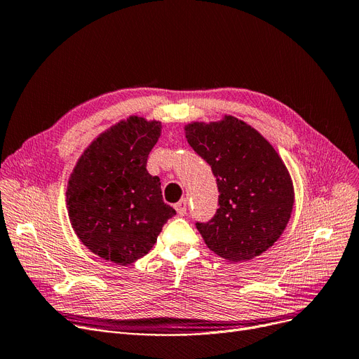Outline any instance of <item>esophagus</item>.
I'll list each match as a JSON object with an SVG mask.
<instances>
[{
    "label": "esophagus",
    "mask_w": 359,
    "mask_h": 359,
    "mask_svg": "<svg viewBox=\"0 0 359 359\" xmlns=\"http://www.w3.org/2000/svg\"><path fill=\"white\" fill-rule=\"evenodd\" d=\"M176 211L180 214V215H184L186 212H188V208H189V204H188V199L186 198H182L177 204L175 205Z\"/></svg>",
    "instance_id": "esophagus-1"
}]
</instances>
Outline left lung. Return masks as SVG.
<instances>
[{"label":"left lung","mask_w":359,"mask_h":359,"mask_svg":"<svg viewBox=\"0 0 359 359\" xmlns=\"http://www.w3.org/2000/svg\"><path fill=\"white\" fill-rule=\"evenodd\" d=\"M186 139L217 179L218 208L207 223H196L212 252L233 262L266 252L282 236L294 194L289 171L271 144L245 121H194Z\"/></svg>","instance_id":"left-lung-1"}]
</instances>
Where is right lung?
Returning a JSON list of instances; mask_svg holds the SVG:
<instances>
[{"label": "right lung", "mask_w": 359, "mask_h": 359, "mask_svg": "<svg viewBox=\"0 0 359 359\" xmlns=\"http://www.w3.org/2000/svg\"><path fill=\"white\" fill-rule=\"evenodd\" d=\"M161 123L130 116L101 133L77 160L67 184V210L90 252L118 266L147 255L176 211L147 170Z\"/></svg>", "instance_id": "right-lung-1"}]
</instances>
